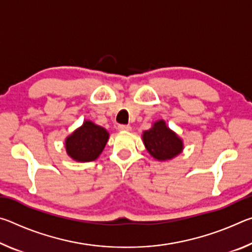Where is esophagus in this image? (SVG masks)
I'll return each mask as SVG.
<instances>
[{
	"label": "esophagus",
	"instance_id": "34e87169",
	"mask_svg": "<svg viewBox=\"0 0 252 252\" xmlns=\"http://www.w3.org/2000/svg\"><path fill=\"white\" fill-rule=\"evenodd\" d=\"M118 130L121 132H129L131 131V126H125V125H120L118 126Z\"/></svg>",
	"mask_w": 252,
	"mask_h": 252
}]
</instances>
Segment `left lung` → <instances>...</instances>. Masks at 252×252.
Instances as JSON below:
<instances>
[{
	"mask_svg": "<svg viewBox=\"0 0 252 252\" xmlns=\"http://www.w3.org/2000/svg\"><path fill=\"white\" fill-rule=\"evenodd\" d=\"M142 141L147 151L158 161H169L183 151V140L170 129L164 120L153 122L149 130L143 131Z\"/></svg>",
	"mask_w": 252,
	"mask_h": 252,
	"instance_id": "1",
	"label": "left lung"
}]
</instances>
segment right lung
<instances>
[{
    "instance_id": "1",
    "label": "right lung",
    "mask_w": 252,
    "mask_h": 252,
    "mask_svg": "<svg viewBox=\"0 0 252 252\" xmlns=\"http://www.w3.org/2000/svg\"><path fill=\"white\" fill-rule=\"evenodd\" d=\"M109 132L90 120L74 130L65 139L67 156L76 162L94 161L103 151L109 140Z\"/></svg>"
}]
</instances>
